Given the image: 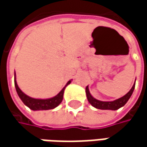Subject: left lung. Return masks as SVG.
Returning a JSON list of instances; mask_svg holds the SVG:
<instances>
[{"instance_id": "left-lung-1", "label": "left lung", "mask_w": 147, "mask_h": 147, "mask_svg": "<svg viewBox=\"0 0 147 147\" xmlns=\"http://www.w3.org/2000/svg\"><path fill=\"white\" fill-rule=\"evenodd\" d=\"M134 88H135V83L133 84V88L130 89V91L125 96H123L121 98L117 99L115 100H113V101H101V100H98L95 99L90 94L88 86H87V88H86V94H87V97H88L89 103L95 108L100 109V110H116L121 108L122 106H123L127 103V100H129L133 94Z\"/></svg>"}]
</instances>
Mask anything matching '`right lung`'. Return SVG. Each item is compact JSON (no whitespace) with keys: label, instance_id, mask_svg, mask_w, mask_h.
Instances as JSON below:
<instances>
[{"label":"right lung","instance_id":"1","mask_svg":"<svg viewBox=\"0 0 147 147\" xmlns=\"http://www.w3.org/2000/svg\"><path fill=\"white\" fill-rule=\"evenodd\" d=\"M71 81H69L67 82V84L65 85V87L59 93L57 94L55 96H54L52 98L49 99H35L32 98L30 96H27L24 94L19 88L17 82L15 80V73H14V85L16 88V92L19 95L20 98L21 100L24 102V104L27 105L28 108H30L32 110H51L55 107H57L62 101L63 100V96H64V92H65V88L69 84Z\"/></svg>","mask_w":147,"mask_h":147}]
</instances>
